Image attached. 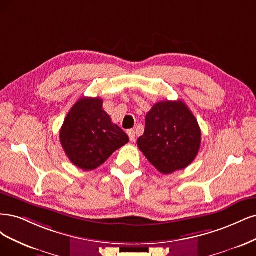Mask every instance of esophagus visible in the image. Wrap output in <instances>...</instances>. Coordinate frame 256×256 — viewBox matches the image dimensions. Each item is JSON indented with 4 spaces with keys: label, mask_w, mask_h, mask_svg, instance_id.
<instances>
[{
    "label": "esophagus",
    "mask_w": 256,
    "mask_h": 256,
    "mask_svg": "<svg viewBox=\"0 0 256 256\" xmlns=\"http://www.w3.org/2000/svg\"><path fill=\"white\" fill-rule=\"evenodd\" d=\"M128 137H130V142H135V132L133 130H128Z\"/></svg>",
    "instance_id": "1"
}]
</instances>
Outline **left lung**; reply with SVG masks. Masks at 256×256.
Listing matches in <instances>:
<instances>
[{"label": "left lung", "mask_w": 256, "mask_h": 256, "mask_svg": "<svg viewBox=\"0 0 256 256\" xmlns=\"http://www.w3.org/2000/svg\"><path fill=\"white\" fill-rule=\"evenodd\" d=\"M137 144L156 169L169 174L194 160L201 146V130L183 101H162L146 114L144 133Z\"/></svg>", "instance_id": "left-lung-1"}]
</instances>
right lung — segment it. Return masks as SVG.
Listing matches in <instances>:
<instances>
[{"label":"right lung","instance_id":"obj_1","mask_svg":"<svg viewBox=\"0 0 256 256\" xmlns=\"http://www.w3.org/2000/svg\"><path fill=\"white\" fill-rule=\"evenodd\" d=\"M60 138L68 158L85 171L100 167L130 140L103 110L102 98L85 96L68 112Z\"/></svg>","mask_w":256,"mask_h":256}]
</instances>
